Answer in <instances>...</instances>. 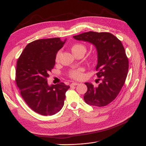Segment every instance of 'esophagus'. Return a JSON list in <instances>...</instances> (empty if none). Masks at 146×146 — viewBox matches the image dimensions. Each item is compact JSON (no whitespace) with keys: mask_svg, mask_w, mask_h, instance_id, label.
Returning a JSON list of instances; mask_svg holds the SVG:
<instances>
[{"mask_svg":"<svg viewBox=\"0 0 146 146\" xmlns=\"http://www.w3.org/2000/svg\"><path fill=\"white\" fill-rule=\"evenodd\" d=\"M78 84L79 83H76V82H73V83H72L71 84H70V86H76V85H78Z\"/></svg>","mask_w":146,"mask_h":146,"instance_id":"34e87169","label":"esophagus"}]
</instances>
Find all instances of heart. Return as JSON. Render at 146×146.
<instances>
[{
	"mask_svg": "<svg viewBox=\"0 0 146 146\" xmlns=\"http://www.w3.org/2000/svg\"><path fill=\"white\" fill-rule=\"evenodd\" d=\"M86 50V47L84 46L83 45L81 44H74L71 47V51H72L73 54H76V53L78 52H82L83 53L85 54ZM60 54H61L60 52H58V54H57L56 56V61L58 60V59L60 58ZM69 75H70V77H72L74 79H80L83 77L82 69H78L72 70L70 72Z\"/></svg>",
	"mask_w": 146,
	"mask_h": 146,
	"instance_id": "1",
	"label": "heart"
}]
</instances>
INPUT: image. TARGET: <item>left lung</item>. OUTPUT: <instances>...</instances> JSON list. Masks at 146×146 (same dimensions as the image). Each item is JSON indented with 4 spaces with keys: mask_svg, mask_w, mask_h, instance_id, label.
Masks as SVG:
<instances>
[{
    "mask_svg": "<svg viewBox=\"0 0 146 146\" xmlns=\"http://www.w3.org/2000/svg\"><path fill=\"white\" fill-rule=\"evenodd\" d=\"M73 38L94 45L98 54L96 67L99 78L98 86L91 83L84 95L85 102L95 107H104L115 99L125 83L129 70V60L121 41L111 33L88 32Z\"/></svg>",
    "mask_w": 146,
    "mask_h": 146,
    "instance_id": "1",
    "label": "left lung"
}]
</instances>
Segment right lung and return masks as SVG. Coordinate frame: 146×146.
I'll return each instance as SVG.
<instances>
[{
    "label": "right lung",
    "mask_w": 146,
    "mask_h": 146,
    "mask_svg": "<svg viewBox=\"0 0 146 146\" xmlns=\"http://www.w3.org/2000/svg\"><path fill=\"white\" fill-rule=\"evenodd\" d=\"M64 41L60 38L35 40L27 45L17 62L16 82L29 107L43 116H52L63 108L69 86L49 85L47 78L55 64Z\"/></svg>",
    "instance_id": "add662e5"
}]
</instances>
